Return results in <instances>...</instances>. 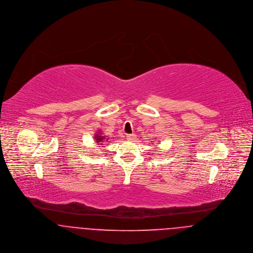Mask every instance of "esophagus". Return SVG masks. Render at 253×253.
Masks as SVG:
<instances>
[{
    "instance_id": "esophagus-1",
    "label": "esophagus",
    "mask_w": 253,
    "mask_h": 253,
    "mask_svg": "<svg viewBox=\"0 0 253 253\" xmlns=\"http://www.w3.org/2000/svg\"><path fill=\"white\" fill-rule=\"evenodd\" d=\"M126 139H127V140H133V139H135V134H126Z\"/></svg>"
}]
</instances>
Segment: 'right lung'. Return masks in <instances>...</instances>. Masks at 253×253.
Here are the masks:
<instances>
[{
  "mask_svg": "<svg viewBox=\"0 0 253 253\" xmlns=\"http://www.w3.org/2000/svg\"><path fill=\"white\" fill-rule=\"evenodd\" d=\"M93 139H94V142H95V143H97V144H98V143H99V144H102V143L108 141L109 138H106V136L102 135L101 132H98V133H96V134L94 135Z\"/></svg>",
  "mask_w": 253,
  "mask_h": 253,
  "instance_id": "1",
  "label": "right lung"
}]
</instances>
